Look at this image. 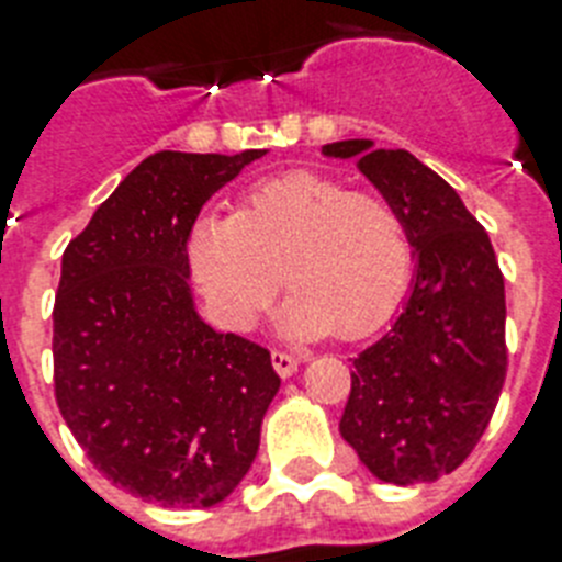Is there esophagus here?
<instances>
[{
	"instance_id": "1",
	"label": "esophagus",
	"mask_w": 562,
	"mask_h": 562,
	"mask_svg": "<svg viewBox=\"0 0 562 562\" xmlns=\"http://www.w3.org/2000/svg\"><path fill=\"white\" fill-rule=\"evenodd\" d=\"M271 366H273V371H277L282 380H285V376L296 374V369H300V360H296V357H291V353H285V351H273L271 353Z\"/></svg>"
}]
</instances>
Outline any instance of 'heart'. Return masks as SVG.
Listing matches in <instances>:
<instances>
[{
	"label": "heart",
	"instance_id": "1",
	"mask_svg": "<svg viewBox=\"0 0 562 562\" xmlns=\"http://www.w3.org/2000/svg\"><path fill=\"white\" fill-rule=\"evenodd\" d=\"M188 266L228 331H251L285 282L282 337L362 339L403 303L414 248L385 196L317 171L254 182L231 216L205 214L188 234Z\"/></svg>",
	"mask_w": 562,
	"mask_h": 562
}]
</instances>
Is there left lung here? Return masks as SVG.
<instances>
[{
	"mask_svg": "<svg viewBox=\"0 0 562 562\" xmlns=\"http://www.w3.org/2000/svg\"><path fill=\"white\" fill-rule=\"evenodd\" d=\"M400 211L412 291L389 331L353 357L342 440L376 480L431 483L483 437L506 380V289L492 239L460 193L414 154L371 139L323 145Z\"/></svg>",
	"mask_w": 562,
	"mask_h": 562,
	"instance_id": "1",
	"label": "left lung"
}]
</instances>
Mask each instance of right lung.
Listing matches in <instances>:
<instances>
[{"label":"right lung","mask_w":562,"mask_h":562,"mask_svg":"<svg viewBox=\"0 0 562 562\" xmlns=\"http://www.w3.org/2000/svg\"><path fill=\"white\" fill-rule=\"evenodd\" d=\"M266 154H150L63 254L56 403L91 463L145 503L216 506L259 451L280 376L266 348L200 317L186 245L202 205Z\"/></svg>","instance_id":"right-lung-1"}]
</instances>
